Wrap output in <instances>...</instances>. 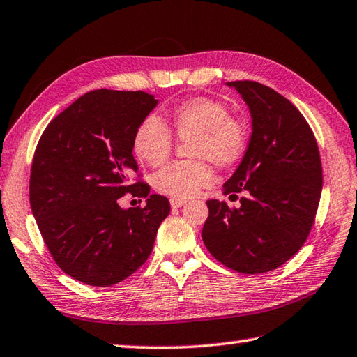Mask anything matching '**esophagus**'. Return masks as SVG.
<instances>
[{"label": "esophagus", "instance_id": "1", "mask_svg": "<svg viewBox=\"0 0 357 357\" xmlns=\"http://www.w3.org/2000/svg\"><path fill=\"white\" fill-rule=\"evenodd\" d=\"M170 204H172V207H173V208H179V207H183V206L185 204V199L172 198V199H170Z\"/></svg>", "mask_w": 357, "mask_h": 357}]
</instances>
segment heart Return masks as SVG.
Listing matches in <instances>:
<instances>
[{"instance_id": "heart-1", "label": "heart", "mask_w": 357, "mask_h": 357, "mask_svg": "<svg viewBox=\"0 0 357 357\" xmlns=\"http://www.w3.org/2000/svg\"><path fill=\"white\" fill-rule=\"evenodd\" d=\"M173 136L190 141L187 153L195 159L164 167L153 176V185L159 193L183 199L213 183L207 160L218 167L238 162L248 149L249 128L244 119L230 114L225 102L199 96L173 107L165 123L156 116L145 117L135 131L132 149L146 164L158 167L170 158Z\"/></svg>"}]
</instances>
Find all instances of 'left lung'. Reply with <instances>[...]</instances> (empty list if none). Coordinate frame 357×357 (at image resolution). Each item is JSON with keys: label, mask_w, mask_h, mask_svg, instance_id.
<instances>
[{"label": "left lung", "mask_w": 357, "mask_h": 357, "mask_svg": "<svg viewBox=\"0 0 357 357\" xmlns=\"http://www.w3.org/2000/svg\"><path fill=\"white\" fill-rule=\"evenodd\" d=\"M246 102L252 135L225 195L240 207L207 201L202 241L216 260L241 274L282 266L308 238L322 195L314 132L286 97L258 82H229Z\"/></svg>", "instance_id": "obj_1"}]
</instances>
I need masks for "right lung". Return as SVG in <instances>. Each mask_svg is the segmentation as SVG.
Returning a JSON list of instances; mask_svg holds the SVG:
<instances>
[{
	"label": "right lung",
	"mask_w": 357,
	"mask_h": 357,
	"mask_svg": "<svg viewBox=\"0 0 357 357\" xmlns=\"http://www.w3.org/2000/svg\"><path fill=\"white\" fill-rule=\"evenodd\" d=\"M156 105L144 91H89L49 122L35 149L32 213L54 261L82 283L113 286L135 274L170 213L169 199L131 181L132 137ZM127 192L146 206L122 209Z\"/></svg>",
	"instance_id": "right-lung-1"
}]
</instances>
